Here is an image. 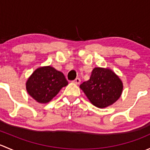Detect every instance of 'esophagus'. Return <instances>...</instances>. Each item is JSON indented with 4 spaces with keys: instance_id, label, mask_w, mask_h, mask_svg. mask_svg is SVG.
I'll return each instance as SVG.
<instances>
[{
    "instance_id": "obj_1",
    "label": "esophagus",
    "mask_w": 150,
    "mask_h": 150,
    "mask_svg": "<svg viewBox=\"0 0 150 150\" xmlns=\"http://www.w3.org/2000/svg\"><path fill=\"white\" fill-rule=\"evenodd\" d=\"M73 83H74L77 84V85L80 84V83H81V79H80V78H76L75 81H73Z\"/></svg>"
}]
</instances>
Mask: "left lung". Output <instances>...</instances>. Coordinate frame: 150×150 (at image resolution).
Masks as SVG:
<instances>
[{
    "label": "left lung",
    "instance_id": "obj_1",
    "mask_svg": "<svg viewBox=\"0 0 150 150\" xmlns=\"http://www.w3.org/2000/svg\"><path fill=\"white\" fill-rule=\"evenodd\" d=\"M90 102L98 108H105L120 97L123 84L118 75L110 68L95 67L90 79L80 86Z\"/></svg>",
    "mask_w": 150,
    "mask_h": 150
}]
</instances>
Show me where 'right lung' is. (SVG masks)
Listing matches in <instances>:
<instances>
[{
  "label": "right lung",
  "mask_w": 150,
  "mask_h": 150,
  "mask_svg": "<svg viewBox=\"0 0 150 150\" xmlns=\"http://www.w3.org/2000/svg\"><path fill=\"white\" fill-rule=\"evenodd\" d=\"M67 85V81L62 72L51 66H44L36 69L29 77L26 82V90L36 102L46 104Z\"/></svg>",
  "instance_id": "obj_1"
}]
</instances>
